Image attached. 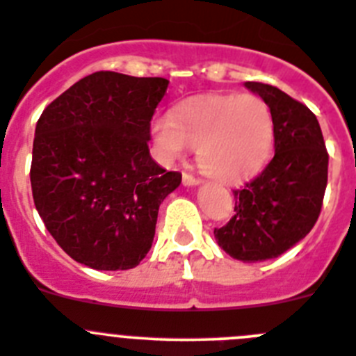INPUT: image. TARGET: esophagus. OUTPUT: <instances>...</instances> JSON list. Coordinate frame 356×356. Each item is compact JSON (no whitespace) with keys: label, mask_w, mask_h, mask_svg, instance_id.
I'll return each instance as SVG.
<instances>
[{"label":"esophagus","mask_w":356,"mask_h":356,"mask_svg":"<svg viewBox=\"0 0 356 356\" xmlns=\"http://www.w3.org/2000/svg\"><path fill=\"white\" fill-rule=\"evenodd\" d=\"M182 184H184V186H197V184H200V179L193 177L191 174H186V172H184V174H182Z\"/></svg>","instance_id":"esophagus-1"}]
</instances>
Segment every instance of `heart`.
Segmentation results:
<instances>
[{
  "label": "heart",
  "instance_id": "obj_1",
  "mask_svg": "<svg viewBox=\"0 0 356 356\" xmlns=\"http://www.w3.org/2000/svg\"><path fill=\"white\" fill-rule=\"evenodd\" d=\"M150 131L165 159H182L190 147L197 148L204 174L233 184L265 165L274 143V116L256 95H213L157 118Z\"/></svg>",
  "mask_w": 356,
  "mask_h": 356
}]
</instances>
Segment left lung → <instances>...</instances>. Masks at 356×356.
Masks as SVG:
<instances>
[{
	"label": "left lung",
	"instance_id": "1",
	"mask_svg": "<svg viewBox=\"0 0 356 356\" xmlns=\"http://www.w3.org/2000/svg\"><path fill=\"white\" fill-rule=\"evenodd\" d=\"M245 88L274 116V157L264 172L234 190V215L215 229L218 245L247 264L277 258L315 225L327 184V150L315 114L286 92L261 82Z\"/></svg>",
	"mask_w": 356,
	"mask_h": 356
}]
</instances>
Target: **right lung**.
I'll use <instances>...</instances> for the list:
<instances>
[{
  "mask_svg": "<svg viewBox=\"0 0 356 356\" xmlns=\"http://www.w3.org/2000/svg\"><path fill=\"white\" fill-rule=\"evenodd\" d=\"M168 80L97 71L42 111L30 182L39 216L63 251L97 270L140 265L161 202L181 184L148 152L150 120Z\"/></svg>",
  "mask_w": 356,
  "mask_h": 356,
  "instance_id": "1",
  "label": "right lung"
}]
</instances>
